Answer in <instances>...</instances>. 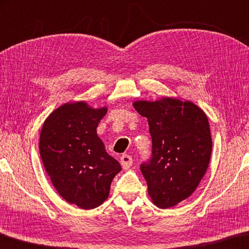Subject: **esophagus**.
Instances as JSON below:
<instances>
[{"mask_svg":"<svg viewBox=\"0 0 249 249\" xmlns=\"http://www.w3.org/2000/svg\"><path fill=\"white\" fill-rule=\"evenodd\" d=\"M120 163H121L122 168H124V170H128V169H130V166L132 165L133 160H132V158L129 156V154H124V156L120 158Z\"/></svg>","mask_w":249,"mask_h":249,"instance_id":"obj_1","label":"esophagus"}]
</instances>
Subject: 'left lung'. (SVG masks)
Segmentation results:
<instances>
[{
    "instance_id": "obj_1",
    "label": "left lung",
    "mask_w": 249,
    "mask_h": 249,
    "mask_svg": "<svg viewBox=\"0 0 249 249\" xmlns=\"http://www.w3.org/2000/svg\"><path fill=\"white\" fill-rule=\"evenodd\" d=\"M132 105L148 119L152 137V159L141 164L149 196L159 209L175 206L196 190L209 168L213 142L206 113L171 97Z\"/></svg>"
}]
</instances>
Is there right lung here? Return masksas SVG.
<instances>
[{
  "mask_svg": "<svg viewBox=\"0 0 249 249\" xmlns=\"http://www.w3.org/2000/svg\"><path fill=\"white\" fill-rule=\"evenodd\" d=\"M107 111L86 101L66 103L50 113L40 130L39 153L53 185L65 201L84 210L103 204L121 171L97 134Z\"/></svg>",
  "mask_w": 249,
  "mask_h": 249,
  "instance_id": "1",
  "label": "right lung"
}]
</instances>
